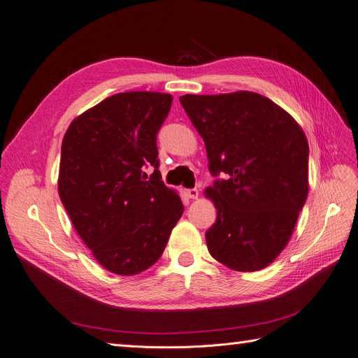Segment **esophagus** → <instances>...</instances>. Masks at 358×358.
Masks as SVG:
<instances>
[{"label": "esophagus", "instance_id": "1", "mask_svg": "<svg viewBox=\"0 0 358 358\" xmlns=\"http://www.w3.org/2000/svg\"><path fill=\"white\" fill-rule=\"evenodd\" d=\"M185 196L188 197V199H191V200H196V199H199V189H187L185 191Z\"/></svg>", "mask_w": 358, "mask_h": 358}]
</instances>
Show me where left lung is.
I'll use <instances>...</instances> for the list:
<instances>
[{"mask_svg":"<svg viewBox=\"0 0 358 358\" xmlns=\"http://www.w3.org/2000/svg\"><path fill=\"white\" fill-rule=\"evenodd\" d=\"M203 137L216 208L206 231L210 255L236 272L272 264L288 245L309 191V145L282 107L251 91L180 96Z\"/></svg>","mask_w":358,"mask_h":358,"instance_id":"1","label":"left lung"}]
</instances>
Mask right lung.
Segmentation results:
<instances>
[{
	"label": "right lung",
	"mask_w": 358,
	"mask_h": 358,
	"mask_svg": "<svg viewBox=\"0 0 358 358\" xmlns=\"http://www.w3.org/2000/svg\"><path fill=\"white\" fill-rule=\"evenodd\" d=\"M171 101L162 92L115 94L74 117L62 138L59 199L94 258L116 275L154 266L183 213L157 159ZM145 164L156 167L149 180Z\"/></svg>",
	"instance_id": "obj_1"
}]
</instances>
